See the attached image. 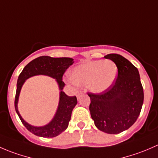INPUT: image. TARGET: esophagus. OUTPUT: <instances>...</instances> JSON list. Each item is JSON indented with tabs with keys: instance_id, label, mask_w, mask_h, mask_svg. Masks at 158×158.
Returning <instances> with one entry per match:
<instances>
[{
	"instance_id": "esophagus-1",
	"label": "esophagus",
	"mask_w": 158,
	"mask_h": 158,
	"mask_svg": "<svg viewBox=\"0 0 158 158\" xmlns=\"http://www.w3.org/2000/svg\"><path fill=\"white\" fill-rule=\"evenodd\" d=\"M82 94H84V92H82V91H79V92H78V93H77V97H78V98H79V97H80L81 95H82Z\"/></svg>"
}]
</instances>
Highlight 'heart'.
<instances>
[{
  "mask_svg": "<svg viewBox=\"0 0 158 158\" xmlns=\"http://www.w3.org/2000/svg\"><path fill=\"white\" fill-rule=\"evenodd\" d=\"M118 69L111 60H96L76 66L70 74L71 80L81 86L88 87L94 92L109 89L117 79Z\"/></svg>",
  "mask_w": 158,
  "mask_h": 158,
  "instance_id": "heart-1",
  "label": "heart"
}]
</instances>
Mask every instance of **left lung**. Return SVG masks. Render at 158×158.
Masks as SVG:
<instances>
[{"label":"left lung","instance_id":"left-lung-1","mask_svg":"<svg viewBox=\"0 0 158 158\" xmlns=\"http://www.w3.org/2000/svg\"><path fill=\"white\" fill-rule=\"evenodd\" d=\"M105 58L117 65V79L101 93L88 92L89 111L97 128L108 134H119L138 119L144 102V91L138 70L131 62L115 53L108 54Z\"/></svg>","mask_w":158,"mask_h":158}]
</instances>
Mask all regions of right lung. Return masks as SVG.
Segmentation results:
<instances>
[{
    "label": "right lung",
    "mask_w": 158,
    "mask_h": 158,
    "mask_svg": "<svg viewBox=\"0 0 158 158\" xmlns=\"http://www.w3.org/2000/svg\"><path fill=\"white\" fill-rule=\"evenodd\" d=\"M73 63V59L68 57L53 58L48 56H43L30 62L20 73L17 79L14 107L23 125L33 135L43 138H53L67 128L71 118L72 111L77 104V98L76 96H68L62 91L65 85L63 81V76ZM36 74H46L56 78L61 90L58 109L54 119L48 125L43 127H34L27 123L22 118L17 109V102L22 85L26 79Z\"/></svg>",
    "instance_id": "1"
}]
</instances>
